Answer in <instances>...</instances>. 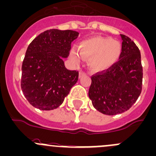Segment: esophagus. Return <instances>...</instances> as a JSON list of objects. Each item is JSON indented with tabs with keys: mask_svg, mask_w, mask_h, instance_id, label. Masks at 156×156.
Returning <instances> with one entry per match:
<instances>
[{
	"mask_svg": "<svg viewBox=\"0 0 156 156\" xmlns=\"http://www.w3.org/2000/svg\"><path fill=\"white\" fill-rule=\"evenodd\" d=\"M85 75H86V73H83V72H82V71H81L79 73V78H82V77L85 76Z\"/></svg>",
	"mask_w": 156,
	"mask_h": 156,
	"instance_id": "1",
	"label": "esophagus"
}]
</instances>
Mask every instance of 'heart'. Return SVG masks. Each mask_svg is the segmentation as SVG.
I'll use <instances>...</instances> for the list:
<instances>
[{
	"instance_id": "b5f03b06",
	"label": "heart",
	"mask_w": 156,
	"mask_h": 156,
	"mask_svg": "<svg viewBox=\"0 0 156 156\" xmlns=\"http://www.w3.org/2000/svg\"><path fill=\"white\" fill-rule=\"evenodd\" d=\"M122 45L118 41L106 37H96L83 41L80 45V54L90 59L89 65L94 71H103L111 67L122 53ZM72 60L80 63V55L75 50L70 52Z\"/></svg>"
}]
</instances>
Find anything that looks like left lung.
I'll return each instance as SVG.
<instances>
[{"mask_svg": "<svg viewBox=\"0 0 156 156\" xmlns=\"http://www.w3.org/2000/svg\"><path fill=\"white\" fill-rule=\"evenodd\" d=\"M122 37L119 61L91 77L89 95L93 107L106 115L128 111L142 90L143 67L139 48L129 37Z\"/></svg>", "mask_w": 156, "mask_h": 156, "instance_id": "1", "label": "left lung"}]
</instances>
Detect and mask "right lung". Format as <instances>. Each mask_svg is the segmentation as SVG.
<instances>
[{
    "label": "right lung",
    "instance_id": "add662e5",
    "mask_svg": "<svg viewBox=\"0 0 156 156\" xmlns=\"http://www.w3.org/2000/svg\"><path fill=\"white\" fill-rule=\"evenodd\" d=\"M79 33L50 29L36 37L26 51L21 87L31 105L43 111L58 108L78 80V72L65 67L72 42Z\"/></svg>",
    "mask_w": 156,
    "mask_h": 156
}]
</instances>
